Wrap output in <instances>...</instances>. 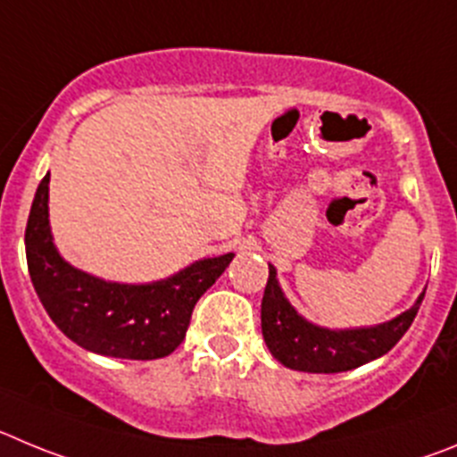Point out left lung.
Instances as JSON below:
<instances>
[{
  "label": "left lung",
  "mask_w": 457,
  "mask_h": 457,
  "mask_svg": "<svg viewBox=\"0 0 457 457\" xmlns=\"http://www.w3.org/2000/svg\"><path fill=\"white\" fill-rule=\"evenodd\" d=\"M278 270L269 264V282L262 298V335L270 355L285 367L305 373H341L385 355L412 326L423 294L410 310L373 328L330 330L310 323L291 307L278 285Z\"/></svg>",
  "instance_id": "obj_1"
}]
</instances>
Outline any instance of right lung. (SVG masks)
<instances>
[{
  "label": "right lung",
  "instance_id": "obj_1",
  "mask_svg": "<svg viewBox=\"0 0 457 457\" xmlns=\"http://www.w3.org/2000/svg\"><path fill=\"white\" fill-rule=\"evenodd\" d=\"M49 172L29 212L24 245L34 289L49 319L81 348L120 360H159L187 337L200 295L223 275L234 253L200 259L172 278L120 285L70 266L49 229Z\"/></svg>",
  "mask_w": 457,
  "mask_h": 457
}]
</instances>
